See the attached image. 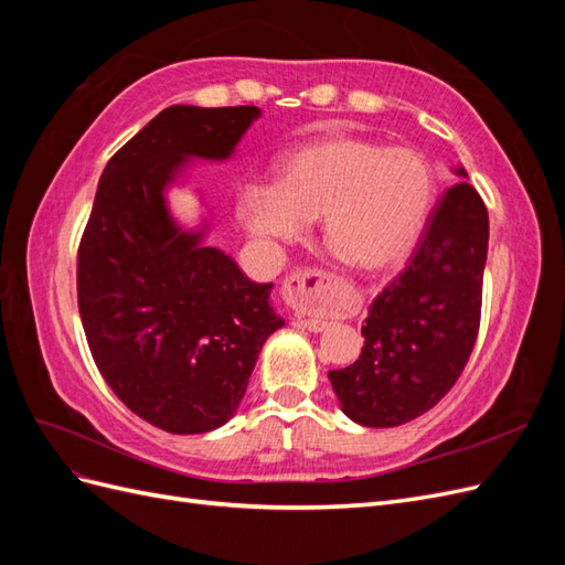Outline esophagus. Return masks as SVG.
Wrapping results in <instances>:
<instances>
[{"mask_svg":"<svg viewBox=\"0 0 565 565\" xmlns=\"http://www.w3.org/2000/svg\"><path fill=\"white\" fill-rule=\"evenodd\" d=\"M318 287H320V273L311 268H299L292 273V276H287L285 295L289 297V301H309L316 295ZM301 324L311 332H322L328 328V320L301 318Z\"/></svg>","mask_w":565,"mask_h":565,"instance_id":"obj_1","label":"esophagus"}]
</instances>
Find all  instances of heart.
Masks as SVG:
<instances>
[{
	"label": "heart",
	"mask_w": 565,
	"mask_h": 565,
	"mask_svg": "<svg viewBox=\"0 0 565 565\" xmlns=\"http://www.w3.org/2000/svg\"><path fill=\"white\" fill-rule=\"evenodd\" d=\"M436 202L434 169L415 148L324 136L292 148L270 188H247L241 214L259 241H297L322 218V241L358 270H386L415 249Z\"/></svg>",
	"instance_id": "obj_1"
}]
</instances>
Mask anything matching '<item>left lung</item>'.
I'll list each match as a JSON object with an SVG mask.
<instances>
[{"mask_svg":"<svg viewBox=\"0 0 565 565\" xmlns=\"http://www.w3.org/2000/svg\"><path fill=\"white\" fill-rule=\"evenodd\" d=\"M486 256L488 210L459 181L438 200L407 266L370 303L358 361L328 374L344 415L388 429L446 396L478 337Z\"/></svg>","mask_w":565,"mask_h":565,"instance_id":"8db88e82","label":"left lung"}]
</instances>
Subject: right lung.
<instances>
[{
  "mask_svg": "<svg viewBox=\"0 0 565 565\" xmlns=\"http://www.w3.org/2000/svg\"><path fill=\"white\" fill-rule=\"evenodd\" d=\"M262 110L169 106L108 160L77 249V303L98 372L134 415L204 434L241 405L264 341L282 328L273 282H252L162 191L185 158L226 160Z\"/></svg>",
  "mask_w": 565,
  "mask_h": 565,
  "instance_id": "obj_1",
  "label": "right lung"
}]
</instances>
